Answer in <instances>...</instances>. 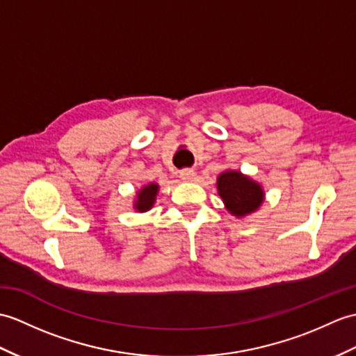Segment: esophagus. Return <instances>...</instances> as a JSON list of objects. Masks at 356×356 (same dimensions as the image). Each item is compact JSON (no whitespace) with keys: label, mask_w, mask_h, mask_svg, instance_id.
<instances>
[{"label":"esophagus","mask_w":356,"mask_h":356,"mask_svg":"<svg viewBox=\"0 0 356 356\" xmlns=\"http://www.w3.org/2000/svg\"><path fill=\"white\" fill-rule=\"evenodd\" d=\"M180 177H181V180H185V181H193L195 179V171L194 170H189V168L181 170L180 171Z\"/></svg>","instance_id":"34e87169"}]
</instances>
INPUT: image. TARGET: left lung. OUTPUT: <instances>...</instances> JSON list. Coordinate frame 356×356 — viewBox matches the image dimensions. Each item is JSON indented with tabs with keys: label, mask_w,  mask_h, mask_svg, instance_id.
<instances>
[{
	"label": "left lung",
	"mask_w": 356,
	"mask_h": 356,
	"mask_svg": "<svg viewBox=\"0 0 356 356\" xmlns=\"http://www.w3.org/2000/svg\"><path fill=\"white\" fill-rule=\"evenodd\" d=\"M217 189L226 209L238 218L254 212L264 202L262 186L239 171L221 172L217 179Z\"/></svg>",
	"instance_id": "8db88e82"
}]
</instances>
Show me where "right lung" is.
Wrapping results in <instances>:
<instances>
[{"instance_id": "obj_1", "label": "right lung", "mask_w": 356, "mask_h": 356, "mask_svg": "<svg viewBox=\"0 0 356 356\" xmlns=\"http://www.w3.org/2000/svg\"><path fill=\"white\" fill-rule=\"evenodd\" d=\"M158 191H159L158 184H148V185L140 188L136 194L135 209L138 212L150 211L156 202V195H158Z\"/></svg>"}]
</instances>
